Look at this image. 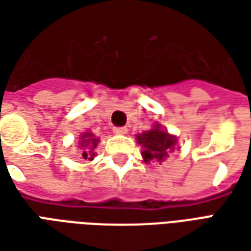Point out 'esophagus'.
Masks as SVG:
<instances>
[{
	"label": "esophagus",
	"instance_id": "esophagus-1",
	"mask_svg": "<svg viewBox=\"0 0 251 251\" xmlns=\"http://www.w3.org/2000/svg\"><path fill=\"white\" fill-rule=\"evenodd\" d=\"M113 131H114L115 134H127V127H125V126H122V127H114Z\"/></svg>",
	"mask_w": 251,
	"mask_h": 251
}]
</instances>
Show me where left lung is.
Here are the masks:
<instances>
[{
    "label": "left lung",
    "mask_w": 251,
    "mask_h": 251,
    "mask_svg": "<svg viewBox=\"0 0 251 251\" xmlns=\"http://www.w3.org/2000/svg\"><path fill=\"white\" fill-rule=\"evenodd\" d=\"M137 142L142 148V158L145 163L158 161L161 163L169 156V152H174L175 145L177 144L176 137L161 129L158 124H154L153 129L144 131L136 136Z\"/></svg>",
    "instance_id": "obj_1"
}]
</instances>
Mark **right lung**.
<instances>
[{"mask_svg": "<svg viewBox=\"0 0 251 251\" xmlns=\"http://www.w3.org/2000/svg\"><path fill=\"white\" fill-rule=\"evenodd\" d=\"M99 138H95L93 133L86 131L79 138V148L82 149V157L84 160H93L95 157V148L98 145Z\"/></svg>", "mask_w": 251, "mask_h": 251, "instance_id": "obj_1", "label": "right lung"}]
</instances>
